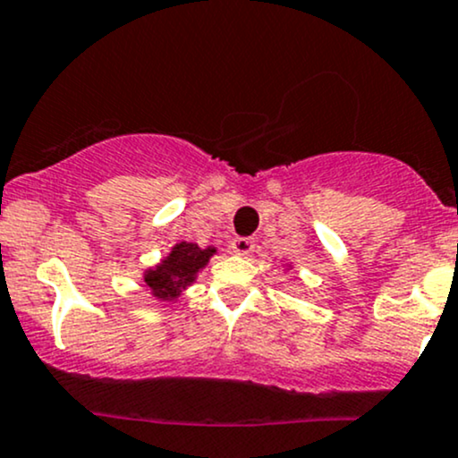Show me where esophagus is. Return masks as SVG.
Returning a JSON list of instances; mask_svg holds the SVG:
<instances>
[{
	"label": "esophagus",
	"mask_w": 458,
	"mask_h": 458,
	"mask_svg": "<svg viewBox=\"0 0 458 458\" xmlns=\"http://www.w3.org/2000/svg\"><path fill=\"white\" fill-rule=\"evenodd\" d=\"M233 250L241 256H248L254 252V241L248 239V237H237L233 241Z\"/></svg>",
	"instance_id": "esophagus-1"
}]
</instances>
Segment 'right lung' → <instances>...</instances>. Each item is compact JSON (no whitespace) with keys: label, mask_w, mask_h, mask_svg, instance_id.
<instances>
[{"label":"right lung","mask_w":458,"mask_h":458,"mask_svg":"<svg viewBox=\"0 0 458 458\" xmlns=\"http://www.w3.org/2000/svg\"><path fill=\"white\" fill-rule=\"evenodd\" d=\"M215 252H217L215 248L202 250L199 245L187 243V241L175 243L167 259L160 260V265H156L154 269L145 271V284L152 291L154 298L175 300L182 293V289L193 283L198 271L206 267Z\"/></svg>","instance_id":"add662e5"}]
</instances>
